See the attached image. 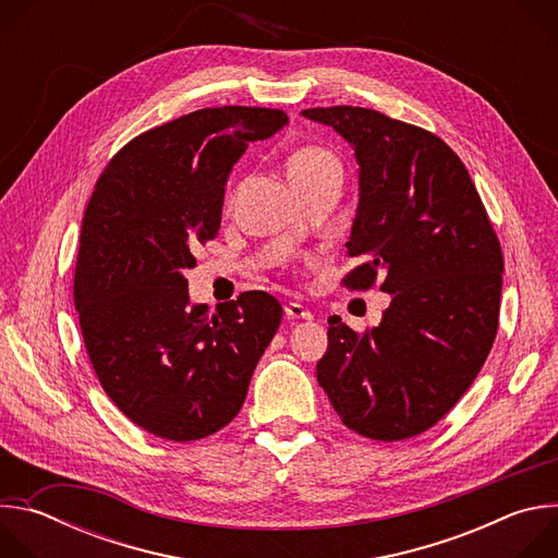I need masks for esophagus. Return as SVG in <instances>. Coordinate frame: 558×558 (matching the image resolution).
Returning <instances> with one entry per match:
<instances>
[{"mask_svg":"<svg viewBox=\"0 0 558 558\" xmlns=\"http://www.w3.org/2000/svg\"><path fill=\"white\" fill-rule=\"evenodd\" d=\"M284 315L291 317V320H313V313L300 302H287L284 304Z\"/></svg>","mask_w":558,"mask_h":558,"instance_id":"obj_1","label":"esophagus"}]
</instances>
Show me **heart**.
Here are the masks:
<instances>
[{
    "label": "heart",
    "instance_id": "obj_1",
    "mask_svg": "<svg viewBox=\"0 0 558 558\" xmlns=\"http://www.w3.org/2000/svg\"><path fill=\"white\" fill-rule=\"evenodd\" d=\"M287 172L291 183L295 187H302L317 179H323L325 174L340 172V163L329 149L317 147V145H304L289 156Z\"/></svg>",
    "mask_w": 558,
    "mask_h": 558
}]
</instances>
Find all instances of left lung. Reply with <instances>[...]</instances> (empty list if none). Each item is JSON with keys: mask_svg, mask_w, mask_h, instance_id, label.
Instances as JSON below:
<instances>
[{"mask_svg": "<svg viewBox=\"0 0 558 558\" xmlns=\"http://www.w3.org/2000/svg\"><path fill=\"white\" fill-rule=\"evenodd\" d=\"M355 149L360 203L342 284L390 293L364 333L329 320L317 381L342 424L400 441L433 428L480 375L497 329L504 254L461 158L433 132L353 106L308 108Z\"/></svg>", "mask_w": 558, "mask_h": 558, "instance_id": "obj_1", "label": "left lung"}]
</instances>
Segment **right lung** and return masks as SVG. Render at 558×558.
<instances>
[{"label": "right lung", "mask_w": 558, "mask_h": 558, "mask_svg": "<svg viewBox=\"0 0 558 558\" xmlns=\"http://www.w3.org/2000/svg\"><path fill=\"white\" fill-rule=\"evenodd\" d=\"M287 123L274 108H203L132 138L95 185L74 267L78 325L110 400L156 437L194 441L227 426L280 327L282 306L265 291L214 315L190 308L183 274L220 229L233 163Z\"/></svg>", "instance_id": "obj_1"}]
</instances>
